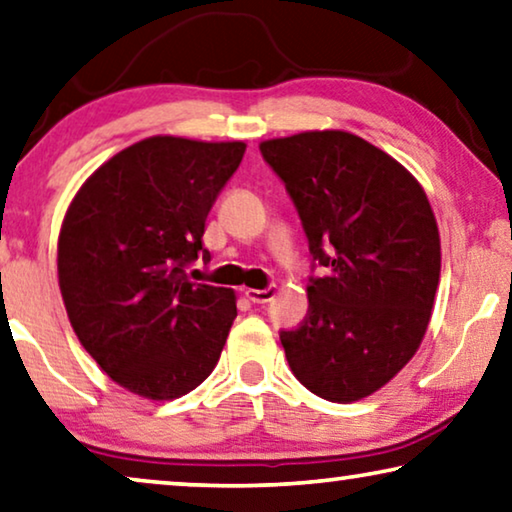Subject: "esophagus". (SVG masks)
<instances>
[{"label": "esophagus", "mask_w": 512, "mask_h": 512, "mask_svg": "<svg viewBox=\"0 0 512 512\" xmlns=\"http://www.w3.org/2000/svg\"><path fill=\"white\" fill-rule=\"evenodd\" d=\"M248 301L253 303H269L273 296H276V287H266V289H243Z\"/></svg>", "instance_id": "esophagus-1"}]
</instances>
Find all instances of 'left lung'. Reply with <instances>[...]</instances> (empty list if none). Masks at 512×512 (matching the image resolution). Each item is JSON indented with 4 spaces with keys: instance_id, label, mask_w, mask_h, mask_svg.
<instances>
[{
    "instance_id": "left-lung-1",
    "label": "left lung",
    "mask_w": 512,
    "mask_h": 512,
    "mask_svg": "<svg viewBox=\"0 0 512 512\" xmlns=\"http://www.w3.org/2000/svg\"><path fill=\"white\" fill-rule=\"evenodd\" d=\"M259 151L329 271L310 278L299 329L280 331L289 368L324 400L368 398L411 361L432 317L441 243L425 190L347 131L276 137Z\"/></svg>"
}]
</instances>
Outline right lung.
<instances>
[{
  "mask_svg": "<svg viewBox=\"0 0 512 512\" xmlns=\"http://www.w3.org/2000/svg\"><path fill=\"white\" fill-rule=\"evenodd\" d=\"M243 142L154 135L82 183L59 232L57 271L82 347L126 391L181 398L216 368L236 317L227 287L186 278Z\"/></svg>",
  "mask_w": 512,
  "mask_h": 512,
  "instance_id": "add662e5",
  "label": "right lung"
}]
</instances>
